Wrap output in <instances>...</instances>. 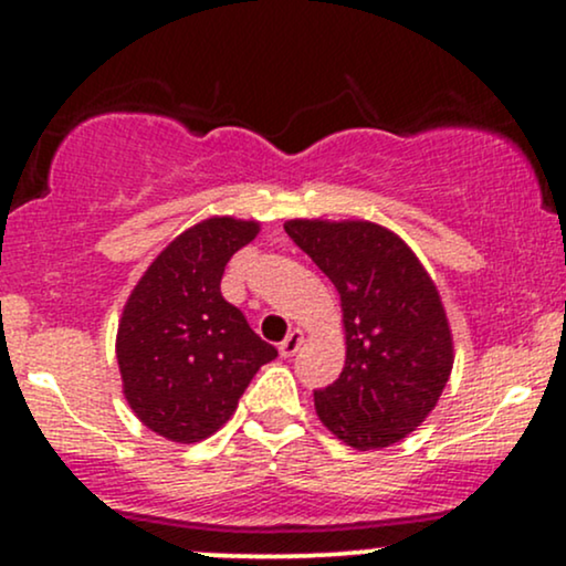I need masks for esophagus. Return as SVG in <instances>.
<instances>
[{"label":"esophagus","instance_id":"34e87169","mask_svg":"<svg viewBox=\"0 0 566 566\" xmlns=\"http://www.w3.org/2000/svg\"><path fill=\"white\" fill-rule=\"evenodd\" d=\"M303 343V329H290V335L279 343V354L282 356H295V350Z\"/></svg>","mask_w":566,"mask_h":566}]
</instances>
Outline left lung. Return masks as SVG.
Returning <instances> with one entry per match:
<instances>
[{
    "mask_svg": "<svg viewBox=\"0 0 566 566\" xmlns=\"http://www.w3.org/2000/svg\"><path fill=\"white\" fill-rule=\"evenodd\" d=\"M284 231L340 295L346 367L314 391L316 415L354 450L412 433L452 373V333L437 284L415 252L367 220H287Z\"/></svg>",
    "mask_w": 566,
    "mask_h": 566,
    "instance_id": "8db88e82",
    "label": "left lung"
}]
</instances>
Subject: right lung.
Segmentation results:
<instances>
[{
	"instance_id": "1",
	"label": "right lung",
	"mask_w": 566,
	"mask_h": 566,
	"mask_svg": "<svg viewBox=\"0 0 566 566\" xmlns=\"http://www.w3.org/2000/svg\"><path fill=\"white\" fill-rule=\"evenodd\" d=\"M255 220L210 218L172 239L127 297L116 333L125 399L159 437L193 444L231 418L276 348L220 295L226 263Z\"/></svg>"
}]
</instances>
